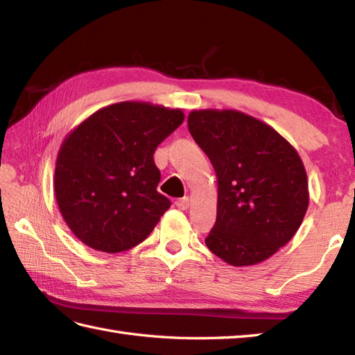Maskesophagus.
Instances as JSON below:
<instances>
[{
	"label": "esophagus",
	"instance_id": "1",
	"mask_svg": "<svg viewBox=\"0 0 355 355\" xmlns=\"http://www.w3.org/2000/svg\"><path fill=\"white\" fill-rule=\"evenodd\" d=\"M175 206H177L180 210H186V209H189V197L178 198V200L175 201Z\"/></svg>",
	"mask_w": 355,
	"mask_h": 355
}]
</instances>
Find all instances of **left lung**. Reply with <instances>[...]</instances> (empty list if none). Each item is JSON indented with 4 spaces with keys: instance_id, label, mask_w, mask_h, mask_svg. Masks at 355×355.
<instances>
[{
    "instance_id": "obj_1",
    "label": "left lung",
    "mask_w": 355,
    "mask_h": 355,
    "mask_svg": "<svg viewBox=\"0 0 355 355\" xmlns=\"http://www.w3.org/2000/svg\"><path fill=\"white\" fill-rule=\"evenodd\" d=\"M187 126L218 180L209 250L233 267L268 259L294 236L308 209L306 172L296 149L235 110L192 111Z\"/></svg>"
}]
</instances>
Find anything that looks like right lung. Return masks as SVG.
Listing matches in <instances>:
<instances>
[{
	"instance_id": "right-lung-1",
	"label": "right lung",
	"mask_w": 355,
	"mask_h": 355,
	"mask_svg": "<svg viewBox=\"0 0 355 355\" xmlns=\"http://www.w3.org/2000/svg\"><path fill=\"white\" fill-rule=\"evenodd\" d=\"M182 110L148 102L105 107L67 135L56 158L55 195L85 245L119 253L145 241L171 201L157 191V146L183 123Z\"/></svg>"
}]
</instances>
